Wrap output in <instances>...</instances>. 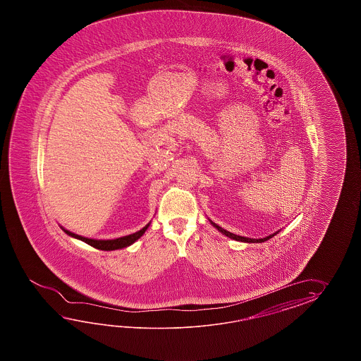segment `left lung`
I'll use <instances>...</instances> for the list:
<instances>
[{"instance_id": "obj_1", "label": "left lung", "mask_w": 361, "mask_h": 361, "mask_svg": "<svg viewBox=\"0 0 361 361\" xmlns=\"http://www.w3.org/2000/svg\"><path fill=\"white\" fill-rule=\"evenodd\" d=\"M210 223L214 226L216 230L219 231V232H222L223 235H226L227 238H232V240H236V241H243V243H264V241H267V240H269V238H274V236H275V235L277 233V232H275V233L269 235V236H267V238H244V236H238V235H235V233H232V232H230V231L224 230V228H222V227H219L218 224H215L213 221H210Z\"/></svg>"}]
</instances>
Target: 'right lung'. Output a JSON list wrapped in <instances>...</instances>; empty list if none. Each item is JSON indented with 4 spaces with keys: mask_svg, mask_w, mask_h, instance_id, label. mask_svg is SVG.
<instances>
[{
    "mask_svg": "<svg viewBox=\"0 0 361 361\" xmlns=\"http://www.w3.org/2000/svg\"><path fill=\"white\" fill-rule=\"evenodd\" d=\"M149 223L146 224L142 230L138 231V232H135V233H131V235L123 236V238H114V240H95V238H84V236H80V235H76V233H73V232H71V231L64 230L63 227H61V230L64 231V232H66L67 235H69V236L78 238V240L84 241V243L89 244V245L92 246V247H95V249H99V250H107L108 252V250L123 249V247H126V246L134 244L139 238H142V236H143V233H145L147 228L149 227Z\"/></svg>",
    "mask_w": 361,
    "mask_h": 361,
    "instance_id": "1",
    "label": "right lung"
}]
</instances>
